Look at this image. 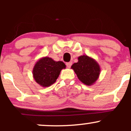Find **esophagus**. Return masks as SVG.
Listing matches in <instances>:
<instances>
[{
    "label": "esophagus",
    "mask_w": 131,
    "mask_h": 131,
    "mask_svg": "<svg viewBox=\"0 0 131 131\" xmlns=\"http://www.w3.org/2000/svg\"><path fill=\"white\" fill-rule=\"evenodd\" d=\"M72 64V63L71 62H69V63H66V65H67V67L68 68H70L71 67V66Z\"/></svg>",
    "instance_id": "34e87169"
}]
</instances>
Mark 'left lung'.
I'll use <instances>...</instances> for the list:
<instances>
[{
    "mask_svg": "<svg viewBox=\"0 0 131 131\" xmlns=\"http://www.w3.org/2000/svg\"><path fill=\"white\" fill-rule=\"evenodd\" d=\"M78 61L71 66L78 78L87 85L95 83L100 74V67L95 60L88 55H81L78 58Z\"/></svg>",
    "mask_w": 131,
    "mask_h": 131,
    "instance_id": "obj_1",
    "label": "left lung"
}]
</instances>
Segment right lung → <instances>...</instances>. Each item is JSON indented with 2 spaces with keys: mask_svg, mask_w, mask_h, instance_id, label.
<instances>
[{
  "mask_svg": "<svg viewBox=\"0 0 131 131\" xmlns=\"http://www.w3.org/2000/svg\"><path fill=\"white\" fill-rule=\"evenodd\" d=\"M65 68L66 65L63 61H56L48 57H42L34 64L33 78L40 86L47 88L56 82L61 71Z\"/></svg>",
  "mask_w": 131,
  "mask_h": 131,
  "instance_id": "obj_1",
  "label": "right lung"
}]
</instances>
